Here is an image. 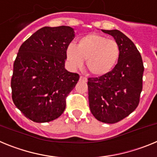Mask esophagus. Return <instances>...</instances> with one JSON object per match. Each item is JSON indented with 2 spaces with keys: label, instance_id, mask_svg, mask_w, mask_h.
<instances>
[{
  "label": "esophagus",
  "instance_id": "esophagus-1",
  "mask_svg": "<svg viewBox=\"0 0 157 157\" xmlns=\"http://www.w3.org/2000/svg\"><path fill=\"white\" fill-rule=\"evenodd\" d=\"M80 81L84 82H86L87 78L85 77V76H80Z\"/></svg>",
  "mask_w": 157,
  "mask_h": 157
}]
</instances>
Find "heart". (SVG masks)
I'll list each match as a JSON object with an SVG mask.
<instances>
[{"label": "heart", "mask_w": 157, "mask_h": 157, "mask_svg": "<svg viewBox=\"0 0 157 157\" xmlns=\"http://www.w3.org/2000/svg\"><path fill=\"white\" fill-rule=\"evenodd\" d=\"M120 54V45L115 40L96 33L83 36L77 46L67 47L66 56L72 68H78L86 60V68L94 75L109 73L117 63Z\"/></svg>", "instance_id": "1"}]
</instances>
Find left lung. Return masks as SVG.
<instances>
[{
	"label": "left lung",
	"mask_w": 157,
	"mask_h": 157,
	"mask_svg": "<svg viewBox=\"0 0 157 157\" xmlns=\"http://www.w3.org/2000/svg\"><path fill=\"white\" fill-rule=\"evenodd\" d=\"M101 30L114 37L120 54L109 73L88 78L89 105L97 120L116 123L128 116L139 104L144 65L139 51L125 34L118 30Z\"/></svg>",
	"instance_id": "obj_1"
}]
</instances>
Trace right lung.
I'll return each instance as SVG.
<instances>
[{"mask_svg":"<svg viewBox=\"0 0 157 157\" xmlns=\"http://www.w3.org/2000/svg\"><path fill=\"white\" fill-rule=\"evenodd\" d=\"M67 26L45 27L23 43L11 80L14 105L29 120L46 123L63 114L79 75L64 68L67 47L74 39Z\"/></svg>","mask_w":157,"mask_h":157,"instance_id":"obj_1","label":"right lung"}]
</instances>
